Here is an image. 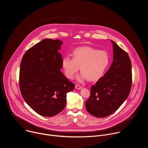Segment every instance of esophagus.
<instances>
[{
  "label": "esophagus",
  "instance_id": "esophagus-1",
  "mask_svg": "<svg viewBox=\"0 0 148 148\" xmlns=\"http://www.w3.org/2000/svg\"><path fill=\"white\" fill-rule=\"evenodd\" d=\"M75 88L77 89V90H79V89L82 88V87L79 86V85H77H77H75Z\"/></svg>",
  "mask_w": 148,
  "mask_h": 148
}]
</instances>
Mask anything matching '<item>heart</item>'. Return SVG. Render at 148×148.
<instances>
[{
    "label": "heart",
    "instance_id": "heart-1",
    "mask_svg": "<svg viewBox=\"0 0 148 148\" xmlns=\"http://www.w3.org/2000/svg\"><path fill=\"white\" fill-rule=\"evenodd\" d=\"M110 62L108 54L91 47H81L73 51V58L64 57L62 67L66 76L71 79L81 69L82 73L78 76L79 81L87 79L95 81L100 78L107 70Z\"/></svg>",
    "mask_w": 148,
    "mask_h": 148
}]
</instances>
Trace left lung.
Masks as SVG:
<instances>
[{"mask_svg":"<svg viewBox=\"0 0 148 148\" xmlns=\"http://www.w3.org/2000/svg\"><path fill=\"white\" fill-rule=\"evenodd\" d=\"M114 60L104 74L91 88L86 102L87 111L92 115L103 118L115 112L128 98L132 86V65L128 53L114 41Z\"/></svg>","mask_w":148,"mask_h":148,"instance_id":"1","label":"left lung"}]
</instances>
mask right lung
<instances>
[{
    "label": "right lung",
    "instance_id": "right-lung-1",
    "mask_svg": "<svg viewBox=\"0 0 148 148\" xmlns=\"http://www.w3.org/2000/svg\"><path fill=\"white\" fill-rule=\"evenodd\" d=\"M62 44L58 39H44L29 49L21 61V94L36 112L44 116H53L64 110L67 93L75 86L60 71L62 59L58 50Z\"/></svg>",
    "mask_w": 148,
    "mask_h": 148
}]
</instances>
